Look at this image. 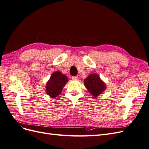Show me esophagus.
<instances>
[{"label": "esophagus", "mask_w": 149, "mask_h": 149, "mask_svg": "<svg viewBox=\"0 0 149 149\" xmlns=\"http://www.w3.org/2000/svg\"><path fill=\"white\" fill-rule=\"evenodd\" d=\"M71 78H72V79H73V80H77V79H78V77L77 76H72Z\"/></svg>", "instance_id": "esophagus-1"}]
</instances>
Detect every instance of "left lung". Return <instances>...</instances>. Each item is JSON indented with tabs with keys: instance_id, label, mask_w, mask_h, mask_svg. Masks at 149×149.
<instances>
[{
	"instance_id": "1",
	"label": "left lung",
	"mask_w": 149,
	"mask_h": 149,
	"mask_svg": "<svg viewBox=\"0 0 149 149\" xmlns=\"http://www.w3.org/2000/svg\"><path fill=\"white\" fill-rule=\"evenodd\" d=\"M84 86L94 98L100 96L106 89L104 82L101 80L99 74L96 73L89 74L84 79Z\"/></svg>"
}]
</instances>
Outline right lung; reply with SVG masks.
<instances>
[{"mask_svg":"<svg viewBox=\"0 0 149 149\" xmlns=\"http://www.w3.org/2000/svg\"><path fill=\"white\" fill-rule=\"evenodd\" d=\"M68 81V77L61 72L58 71L53 72L46 84V93L52 98L56 97L61 93Z\"/></svg>","mask_w":149,"mask_h":149,"instance_id":"right-lung-1","label":"right lung"}]
</instances>
